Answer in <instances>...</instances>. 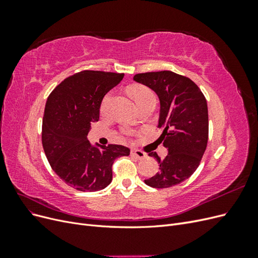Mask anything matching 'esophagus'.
<instances>
[{"mask_svg":"<svg viewBox=\"0 0 258 258\" xmlns=\"http://www.w3.org/2000/svg\"><path fill=\"white\" fill-rule=\"evenodd\" d=\"M131 154H132V156H135V157L138 158V159H144V158H146V154L143 153L142 151L135 150V151L131 152Z\"/></svg>","mask_w":258,"mask_h":258,"instance_id":"esophagus-1","label":"esophagus"}]
</instances>
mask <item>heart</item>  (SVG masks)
Instances as JSON below:
<instances>
[{
    "instance_id": "obj_1",
    "label": "heart",
    "mask_w": 258,
    "mask_h": 258,
    "mask_svg": "<svg viewBox=\"0 0 258 258\" xmlns=\"http://www.w3.org/2000/svg\"><path fill=\"white\" fill-rule=\"evenodd\" d=\"M131 93L135 98L136 103L138 106H142L148 102H156V97L155 93L152 89L145 87V86H134L131 88ZM113 98V92L110 91L107 92L106 95L103 97L102 102H101V111L103 113L107 112L108 106H110V103ZM127 135H130V131H126Z\"/></svg>"
}]
</instances>
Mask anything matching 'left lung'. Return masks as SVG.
I'll use <instances>...</instances> for the list:
<instances>
[{
    "mask_svg": "<svg viewBox=\"0 0 258 258\" xmlns=\"http://www.w3.org/2000/svg\"><path fill=\"white\" fill-rule=\"evenodd\" d=\"M134 80L156 92L160 101L158 140L168 148L166 158L148 155L159 163V172L145 179L154 188H168L188 178L197 170L209 138L207 100L188 77L171 71L136 74Z\"/></svg>",
    "mask_w": 258,
    "mask_h": 258,
    "instance_id": "1",
    "label": "left lung"
}]
</instances>
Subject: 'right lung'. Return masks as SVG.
I'll list each match as a JSON object with an SVG mask.
<instances>
[{"instance_id": "obj_1", "label": "right lung", "mask_w": 258, "mask_h": 258, "mask_svg": "<svg viewBox=\"0 0 258 258\" xmlns=\"http://www.w3.org/2000/svg\"><path fill=\"white\" fill-rule=\"evenodd\" d=\"M123 73L82 71L61 82L45 105L42 143L51 169L62 181L81 191H98L112 182L114 160L129 156L126 146H92L87 139L98 121L103 97Z\"/></svg>"}]
</instances>
